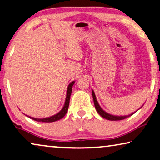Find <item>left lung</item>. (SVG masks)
<instances>
[{"mask_svg":"<svg viewBox=\"0 0 160 160\" xmlns=\"http://www.w3.org/2000/svg\"><path fill=\"white\" fill-rule=\"evenodd\" d=\"M92 98H93V102H94L95 110H96V111L98 112V113L99 115L101 116V117L106 118V119H107V120H109V121L123 120V119H125L126 118L129 117V116L133 115V114L135 112H137L138 110H139V109H138L137 111H136L135 112H133V113L129 114V115H126V116H115V115H112V114H110V113H107V112L105 111L103 109H102L101 107L100 106L98 102L97 99H96V96H95L93 90H92ZM142 107H141V108H142Z\"/></svg>","mask_w":160,"mask_h":160,"instance_id":"obj_1","label":"left lung"}]
</instances>
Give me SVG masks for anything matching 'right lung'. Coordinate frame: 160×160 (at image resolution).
<instances>
[{"mask_svg": "<svg viewBox=\"0 0 160 160\" xmlns=\"http://www.w3.org/2000/svg\"><path fill=\"white\" fill-rule=\"evenodd\" d=\"M75 81H72V82H70L69 84L68 87V90H67V94H66V98H65V104L62 107V108L61 109V111L58 112V113H56L55 115H53L50 117H47V118H34V117H31V116H27L28 117H29L30 118L33 119V120L37 121H39V122H46V123H49V122H54V121H57L59 120V119L62 118L64 116H65V114L67 113V112L68 111V107H69V103H70V95L71 92H72V86L75 83Z\"/></svg>", "mask_w": 160, "mask_h": 160, "instance_id": "add662e5", "label": "right lung"}]
</instances>
